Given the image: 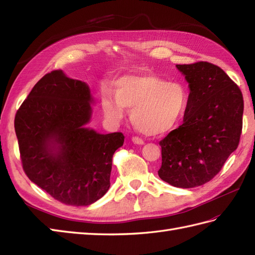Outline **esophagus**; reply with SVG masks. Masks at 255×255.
I'll use <instances>...</instances> for the list:
<instances>
[{
	"mask_svg": "<svg viewBox=\"0 0 255 255\" xmlns=\"http://www.w3.org/2000/svg\"><path fill=\"white\" fill-rule=\"evenodd\" d=\"M131 141L133 143H136V144H143L144 143L143 140L141 138H139V137H132L131 138Z\"/></svg>",
	"mask_w": 255,
	"mask_h": 255,
	"instance_id": "obj_1",
	"label": "esophagus"
}]
</instances>
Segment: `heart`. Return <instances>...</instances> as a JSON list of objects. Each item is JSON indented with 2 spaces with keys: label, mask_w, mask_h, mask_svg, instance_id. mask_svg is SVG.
Instances as JSON below:
<instances>
[{
  "label": "heart",
  "mask_w": 255,
  "mask_h": 255,
  "mask_svg": "<svg viewBox=\"0 0 255 255\" xmlns=\"http://www.w3.org/2000/svg\"><path fill=\"white\" fill-rule=\"evenodd\" d=\"M187 89L180 82H167L158 75L145 73L119 79L115 93L105 89L101 105L105 117L119 123L131 110L133 126L148 136H159L174 128L185 113Z\"/></svg>",
  "instance_id": "b5f03b06"
}]
</instances>
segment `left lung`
I'll return each mask as SVG.
<instances>
[{
	"label": "left lung",
	"mask_w": 255,
	"mask_h": 255,
	"mask_svg": "<svg viewBox=\"0 0 255 255\" xmlns=\"http://www.w3.org/2000/svg\"><path fill=\"white\" fill-rule=\"evenodd\" d=\"M176 68L188 82V102L184 123L160 141L158 174L172 186L192 188L213 180L239 145L243 96L239 86L213 63Z\"/></svg>",
	"instance_id": "obj_1"
}]
</instances>
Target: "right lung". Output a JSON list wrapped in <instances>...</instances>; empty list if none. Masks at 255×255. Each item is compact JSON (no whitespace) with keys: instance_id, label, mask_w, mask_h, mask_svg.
Segmentation results:
<instances>
[{"instance_id":"obj_1","label":"right lung","mask_w":255,"mask_h":255,"mask_svg":"<svg viewBox=\"0 0 255 255\" xmlns=\"http://www.w3.org/2000/svg\"><path fill=\"white\" fill-rule=\"evenodd\" d=\"M93 99L85 82L61 70L44 75L15 115L25 174L66 205L88 206L111 186L112 159L122 132L101 134L90 122Z\"/></svg>"}]
</instances>
